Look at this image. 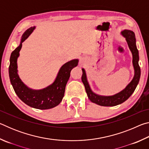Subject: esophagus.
Masks as SVG:
<instances>
[{
	"mask_svg": "<svg viewBox=\"0 0 149 149\" xmlns=\"http://www.w3.org/2000/svg\"><path fill=\"white\" fill-rule=\"evenodd\" d=\"M85 62V60H84V59H81V60H80V64H84V63Z\"/></svg>",
	"mask_w": 149,
	"mask_h": 149,
	"instance_id": "obj_1",
	"label": "esophagus"
}]
</instances>
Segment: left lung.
<instances>
[{
    "mask_svg": "<svg viewBox=\"0 0 149 149\" xmlns=\"http://www.w3.org/2000/svg\"><path fill=\"white\" fill-rule=\"evenodd\" d=\"M121 34L125 38L128 47L132 52L133 56L132 62L133 68H134V76L124 89L116 94L111 96H103L96 94L91 89L89 82L87 81L86 72L85 69L82 68L83 74L81 80L85 86L88 98L92 102L102 106V107H114L125 102L134 92L140 79L141 69L139 65V51L136 46V39L134 32L132 30L124 29L121 32Z\"/></svg>",
    "mask_w": 149,
    "mask_h": 149,
    "instance_id": "8db88e82",
    "label": "left lung"
}]
</instances>
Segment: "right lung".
<instances>
[{"label": "right lung", "mask_w": 149, "mask_h": 149, "mask_svg": "<svg viewBox=\"0 0 149 149\" xmlns=\"http://www.w3.org/2000/svg\"><path fill=\"white\" fill-rule=\"evenodd\" d=\"M35 29V26L31 27L24 33L19 45L11 53L8 70L9 77L14 91L20 100L32 108L47 110L56 107L61 102L64 95L65 85L70 76V72L74 68L77 66L79 60H72L62 65L54 82L47 87L35 90L27 87L17 74V61L22 42L27 39Z\"/></svg>", "instance_id": "1"}]
</instances>
